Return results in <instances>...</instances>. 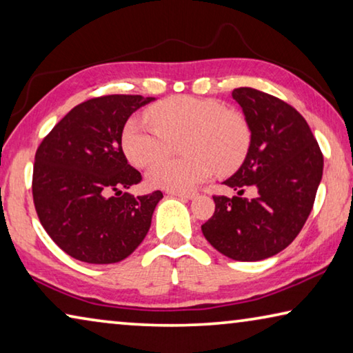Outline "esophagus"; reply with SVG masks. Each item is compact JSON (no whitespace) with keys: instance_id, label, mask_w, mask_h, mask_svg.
Wrapping results in <instances>:
<instances>
[{"instance_id":"34e87169","label":"esophagus","mask_w":353,"mask_h":353,"mask_svg":"<svg viewBox=\"0 0 353 353\" xmlns=\"http://www.w3.org/2000/svg\"><path fill=\"white\" fill-rule=\"evenodd\" d=\"M170 196H176V198H183V199H193L196 196L194 192H168Z\"/></svg>"}]
</instances>
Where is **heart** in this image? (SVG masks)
Instances as JSON below:
<instances>
[{
	"label": "heart",
	"instance_id": "obj_1",
	"mask_svg": "<svg viewBox=\"0 0 353 353\" xmlns=\"http://www.w3.org/2000/svg\"><path fill=\"white\" fill-rule=\"evenodd\" d=\"M150 124L130 119L122 132V149L138 168L149 166L168 152L171 141L185 135L181 159L166 157L150 168V187L183 192L199 185L214 171L229 172L248 152L251 130L242 113L226 110L214 99L172 96L146 111Z\"/></svg>",
	"mask_w": 353,
	"mask_h": 353
}]
</instances>
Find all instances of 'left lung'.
<instances>
[{
  "mask_svg": "<svg viewBox=\"0 0 353 353\" xmlns=\"http://www.w3.org/2000/svg\"><path fill=\"white\" fill-rule=\"evenodd\" d=\"M232 99L251 130L242 166L225 181L239 196H214V215L201 229L221 254L262 261L292 243L303 228L322 179L323 155L294 106L253 88L234 89ZM245 186H254L258 198L242 199Z\"/></svg>",
  "mask_w": 353,
  "mask_h": 353,
  "instance_id": "8db88e82",
  "label": "left lung"
}]
</instances>
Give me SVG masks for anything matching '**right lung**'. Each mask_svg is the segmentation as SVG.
I'll use <instances>...</instances> for the list:
<instances>
[{
  "mask_svg": "<svg viewBox=\"0 0 353 353\" xmlns=\"http://www.w3.org/2000/svg\"><path fill=\"white\" fill-rule=\"evenodd\" d=\"M154 97L102 96L72 108L37 148L32 199L41 225L67 254L114 264L143 242L160 190L122 193L141 182L122 150L128 117Z\"/></svg>",
  "mask_w": 353,
  "mask_h": 353,
  "instance_id": "1",
  "label": "right lung"
}]
</instances>
